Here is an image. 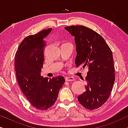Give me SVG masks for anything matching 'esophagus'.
Here are the masks:
<instances>
[{
  "label": "esophagus",
  "instance_id": "1",
  "mask_svg": "<svg viewBox=\"0 0 128 128\" xmlns=\"http://www.w3.org/2000/svg\"><path fill=\"white\" fill-rule=\"evenodd\" d=\"M74 78H73V77H66L65 78V80L66 82L74 81Z\"/></svg>",
  "mask_w": 128,
  "mask_h": 128
}]
</instances>
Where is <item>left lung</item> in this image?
<instances>
[{
    "mask_svg": "<svg viewBox=\"0 0 128 128\" xmlns=\"http://www.w3.org/2000/svg\"><path fill=\"white\" fill-rule=\"evenodd\" d=\"M64 29L74 36L76 66L88 68L86 90L78 96V102L87 109H97L109 98L115 82L112 53L104 38L92 29L83 26Z\"/></svg>",
    "mask_w": 128,
    "mask_h": 128,
    "instance_id": "obj_1",
    "label": "left lung"
}]
</instances>
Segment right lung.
I'll use <instances>...</instances> for the list:
<instances>
[{
	"label": "right lung",
	"mask_w": 128,
	"mask_h": 128,
	"mask_svg": "<svg viewBox=\"0 0 128 128\" xmlns=\"http://www.w3.org/2000/svg\"><path fill=\"white\" fill-rule=\"evenodd\" d=\"M52 28L29 36L22 40L15 55V71L19 86L32 106L46 110L55 104L64 83L63 76L52 78L41 76L45 40Z\"/></svg>",
	"instance_id": "right-lung-1"
}]
</instances>
